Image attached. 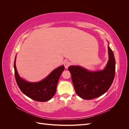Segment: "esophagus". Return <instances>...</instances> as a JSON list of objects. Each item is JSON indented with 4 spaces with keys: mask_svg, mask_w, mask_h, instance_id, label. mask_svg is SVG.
Wrapping results in <instances>:
<instances>
[{
    "mask_svg": "<svg viewBox=\"0 0 129 129\" xmlns=\"http://www.w3.org/2000/svg\"><path fill=\"white\" fill-rule=\"evenodd\" d=\"M71 65V63L69 61H66L64 62V67L65 68L67 69L68 68L69 66Z\"/></svg>",
    "mask_w": 129,
    "mask_h": 129,
    "instance_id": "1",
    "label": "esophagus"
}]
</instances>
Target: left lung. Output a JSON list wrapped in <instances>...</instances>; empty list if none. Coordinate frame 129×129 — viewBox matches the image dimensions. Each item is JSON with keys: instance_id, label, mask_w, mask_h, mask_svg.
Segmentation results:
<instances>
[{"instance_id": "left-lung-1", "label": "left lung", "mask_w": 129, "mask_h": 129, "mask_svg": "<svg viewBox=\"0 0 129 129\" xmlns=\"http://www.w3.org/2000/svg\"><path fill=\"white\" fill-rule=\"evenodd\" d=\"M108 48L109 60L103 70L90 71L80 66L69 67L74 89L81 98L91 100L102 96L111 85L115 77L116 62L109 44Z\"/></svg>"}]
</instances>
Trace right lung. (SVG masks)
<instances>
[{
  "mask_svg": "<svg viewBox=\"0 0 129 129\" xmlns=\"http://www.w3.org/2000/svg\"><path fill=\"white\" fill-rule=\"evenodd\" d=\"M16 56L14 62V75L17 83L23 93L36 101L46 102L55 95L58 81L64 69L62 65L54 69L44 79L37 82H30L20 77L15 66Z\"/></svg>",
  "mask_w": 129,
  "mask_h": 129,
  "instance_id": "right-lung-1",
  "label": "right lung"
}]
</instances>
